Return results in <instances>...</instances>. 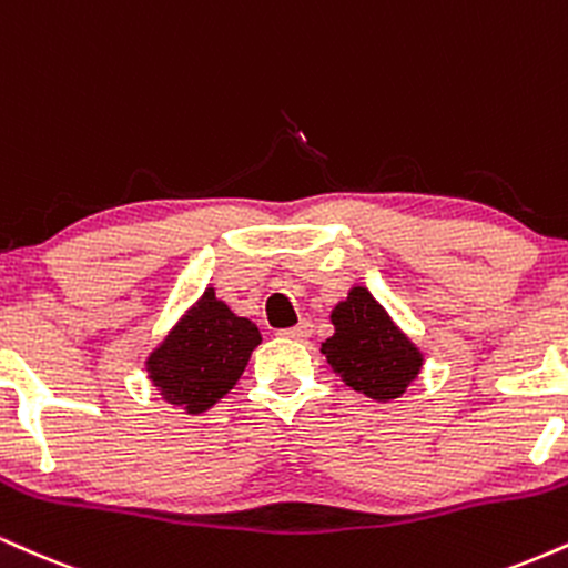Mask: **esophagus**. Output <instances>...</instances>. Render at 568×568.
<instances>
[{
	"label": "esophagus",
	"instance_id": "obj_1",
	"mask_svg": "<svg viewBox=\"0 0 568 568\" xmlns=\"http://www.w3.org/2000/svg\"><path fill=\"white\" fill-rule=\"evenodd\" d=\"M310 334H312V323L310 321H302L298 325H293V328L280 331V336L293 338V342H304V338H310Z\"/></svg>",
	"mask_w": 568,
	"mask_h": 568
}]
</instances>
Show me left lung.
Segmentation results:
<instances>
[{
  "label": "left lung",
  "instance_id": "left-lung-1",
  "mask_svg": "<svg viewBox=\"0 0 568 568\" xmlns=\"http://www.w3.org/2000/svg\"><path fill=\"white\" fill-rule=\"evenodd\" d=\"M334 336L321 352L334 374L374 400H395L422 371V352L393 323L368 288L355 285L331 312Z\"/></svg>",
  "mask_w": 568,
  "mask_h": 568
}]
</instances>
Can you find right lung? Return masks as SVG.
Wrapping results in <instances>:
<instances>
[{"instance_id":"add662e5","label":"right lung","mask_w":568,"mask_h":568,"mask_svg":"<svg viewBox=\"0 0 568 568\" xmlns=\"http://www.w3.org/2000/svg\"><path fill=\"white\" fill-rule=\"evenodd\" d=\"M258 344L256 325L234 315L207 288L149 355V379L168 403L202 414L237 384Z\"/></svg>"}]
</instances>
